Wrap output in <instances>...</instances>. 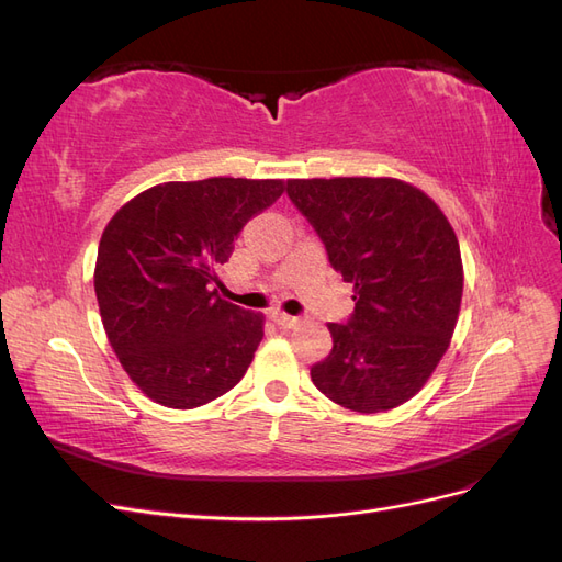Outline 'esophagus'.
I'll return each instance as SVG.
<instances>
[{"instance_id": "34e87169", "label": "esophagus", "mask_w": 562, "mask_h": 562, "mask_svg": "<svg viewBox=\"0 0 562 562\" xmlns=\"http://www.w3.org/2000/svg\"><path fill=\"white\" fill-rule=\"evenodd\" d=\"M271 318H274V323H277V326H281V328H295L297 323H300L297 316L283 314V312H274V314H271Z\"/></svg>"}]
</instances>
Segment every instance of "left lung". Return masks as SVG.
I'll list each match as a JSON object with an SVG mask.
<instances>
[{
	"label": "left lung",
	"mask_w": 562,
	"mask_h": 562,
	"mask_svg": "<svg viewBox=\"0 0 562 562\" xmlns=\"http://www.w3.org/2000/svg\"><path fill=\"white\" fill-rule=\"evenodd\" d=\"M335 271L353 285L333 351L312 366L321 394L353 413H384L431 378L450 347L464 291L454 229L436 203L396 178L288 180Z\"/></svg>",
	"instance_id": "1"
}]
</instances>
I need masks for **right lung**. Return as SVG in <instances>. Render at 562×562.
<instances>
[{"label": "right lung", "instance_id": "1", "mask_svg": "<svg viewBox=\"0 0 562 562\" xmlns=\"http://www.w3.org/2000/svg\"><path fill=\"white\" fill-rule=\"evenodd\" d=\"M283 180L164 182L133 196L100 236L95 297L110 345L147 398L178 411L239 384L265 316L217 295V269Z\"/></svg>", "mask_w": 562, "mask_h": 562}]
</instances>
